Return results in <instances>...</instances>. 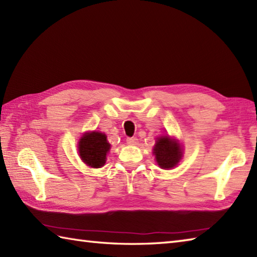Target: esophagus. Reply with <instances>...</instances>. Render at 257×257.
Segmentation results:
<instances>
[{"mask_svg": "<svg viewBox=\"0 0 257 257\" xmlns=\"http://www.w3.org/2000/svg\"><path fill=\"white\" fill-rule=\"evenodd\" d=\"M127 144H128V145H130V146H135V145H137V144H138V138H136V137L128 138V139H127Z\"/></svg>", "mask_w": 257, "mask_h": 257, "instance_id": "34e87169", "label": "esophagus"}]
</instances>
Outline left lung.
I'll return each mask as SVG.
<instances>
[{"mask_svg":"<svg viewBox=\"0 0 257 257\" xmlns=\"http://www.w3.org/2000/svg\"><path fill=\"white\" fill-rule=\"evenodd\" d=\"M154 154L158 165L162 169H171L176 167L182 156L179 144L167 136H162L157 140Z\"/></svg>","mask_w":257,"mask_h":257,"instance_id":"1","label":"left lung"}]
</instances>
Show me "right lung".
Returning a JSON list of instances; mask_svg holds the SVG:
<instances>
[{
	"label": "right lung",
	"mask_w": 257,
	"mask_h": 257,
	"mask_svg": "<svg viewBox=\"0 0 257 257\" xmlns=\"http://www.w3.org/2000/svg\"><path fill=\"white\" fill-rule=\"evenodd\" d=\"M110 149L107 137L101 133H88L79 140V156L87 166L100 168L106 162L107 152Z\"/></svg>",
	"instance_id": "1"
}]
</instances>
